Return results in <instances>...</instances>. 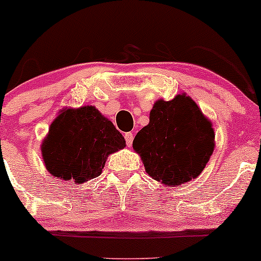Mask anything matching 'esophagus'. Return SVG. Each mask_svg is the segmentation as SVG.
I'll list each match as a JSON object with an SVG mask.
<instances>
[{
  "mask_svg": "<svg viewBox=\"0 0 261 261\" xmlns=\"http://www.w3.org/2000/svg\"><path fill=\"white\" fill-rule=\"evenodd\" d=\"M124 137H125V140H126V145H127L128 147H130L131 144H133V141H134V135L131 133H126L125 135H124Z\"/></svg>",
  "mask_w": 261,
  "mask_h": 261,
  "instance_id": "34e87169",
  "label": "esophagus"
}]
</instances>
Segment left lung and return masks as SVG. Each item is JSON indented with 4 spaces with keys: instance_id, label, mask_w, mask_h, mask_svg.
Masks as SVG:
<instances>
[{
    "instance_id": "1",
    "label": "left lung",
    "mask_w": 261,
    "mask_h": 261,
    "mask_svg": "<svg viewBox=\"0 0 261 261\" xmlns=\"http://www.w3.org/2000/svg\"><path fill=\"white\" fill-rule=\"evenodd\" d=\"M214 137L211 120L182 93L170 101L154 102L150 122L137 133L133 147L148 176L177 187L202 173L213 153Z\"/></svg>"
}]
</instances>
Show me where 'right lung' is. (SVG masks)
<instances>
[{
    "label": "right lung",
    "instance_id": "add662e5",
    "mask_svg": "<svg viewBox=\"0 0 261 261\" xmlns=\"http://www.w3.org/2000/svg\"><path fill=\"white\" fill-rule=\"evenodd\" d=\"M126 146L124 136L93 105L64 108L49 126L41 145L51 176L76 185L100 176L109 154Z\"/></svg>",
    "mask_w": 261,
    "mask_h": 261
}]
</instances>
